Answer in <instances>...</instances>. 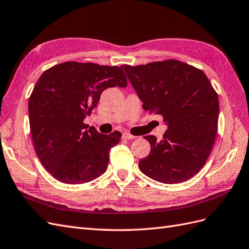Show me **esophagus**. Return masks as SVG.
<instances>
[{"label": "esophagus", "instance_id": "1", "mask_svg": "<svg viewBox=\"0 0 249 249\" xmlns=\"http://www.w3.org/2000/svg\"><path fill=\"white\" fill-rule=\"evenodd\" d=\"M135 136L134 135H132L131 133L129 132H124L123 133V139H127V140H131V139H134Z\"/></svg>", "mask_w": 249, "mask_h": 249}]
</instances>
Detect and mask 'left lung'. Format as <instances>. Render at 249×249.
Returning a JSON list of instances; mask_svg holds the SVG:
<instances>
[{"label": "left lung", "instance_id": "1", "mask_svg": "<svg viewBox=\"0 0 249 249\" xmlns=\"http://www.w3.org/2000/svg\"><path fill=\"white\" fill-rule=\"evenodd\" d=\"M122 67L142 108L167 124L161 140L144 137L150 153L139 161L140 170L164 184L191 178L206 164L217 134L219 102L206 73L175 59Z\"/></svg>", "mask_w": 249, "mask_h": 249}]
</instances>
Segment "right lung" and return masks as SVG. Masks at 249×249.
<instances>
[{"instance_id": "obj_1", "label": "right lung", "mask_w": 249, "mask_h": 249, "mask_svg": "<svg viewBox=\"0 0 249 249\" xmlns=\"http://www.w3.org/2000/svg\"><path fill=\"white\" fill-rule=\"evenodd\" d=\"M118 66L67 61L43 71L29 99L30 129L43 167L59 182L84 184L107 170L110 149L122 134L85 124L102 92L126 87Z\"/></svg>"}]
</instances>
